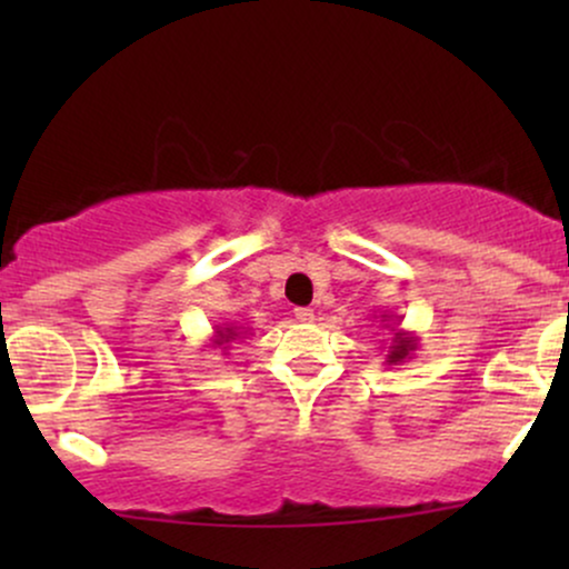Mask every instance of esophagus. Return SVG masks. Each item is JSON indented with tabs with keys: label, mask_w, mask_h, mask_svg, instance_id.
<instances>
[{
	"label": "esophagus",
	"mask_w": 569,
	"mask_h": 569,
	"mask_svg": "<svg viewBox=\"0 0 569 569\" xmlns=\"http://www.w3.org/2000/svg\"><path fill=\"white\" fill-rule=\"evenodd\" d=\"M293 318H297L299 323H310L312 318H316V312H312L310 307H297V310H293Z\"/></svg>",
	"instance_id": "obj_1"
}]
</instances>
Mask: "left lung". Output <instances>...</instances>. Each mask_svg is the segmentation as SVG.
Masks as SVG:
<instances>
[{
    "label": "left lung",
    "mask_w": 569,
    "mask_h": 569,
    "mask_svg": "<svg viewBox=\"0 0 569 569\" xmlns=\"http://www.w3.org/2000/svg\"><path fill=\"white\" fill-rule=\"evenodd\" d=\"M385 321H388V316H382ZM417 350V339L409 335V331H396L393 337V345H390L388 356H385V363H403L407 358H411V352Z\"/></svg>",
    "instance_id": "1"
}]
</instances>
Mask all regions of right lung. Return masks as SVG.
Masks as SVG:
<instances>
[{
	"mask_svg": "<svg viewBox=\"0 0 569 569\" xmlns=\"http://www.w3.org/2000/svg\"><path fill=\"white\" fill-rule=\"evenodd\" d=\"M240 335H243V331H238V326L224 323V326H219L217 331H213V339H211V342H213V345H219L221 350H230V342H234V339H238Z\"/></svg>",
	"mask_w": 569,
	"mask_h": 569,
	"instance_id": "obj_1",
	"label": "right lung"
}]
</instances>
